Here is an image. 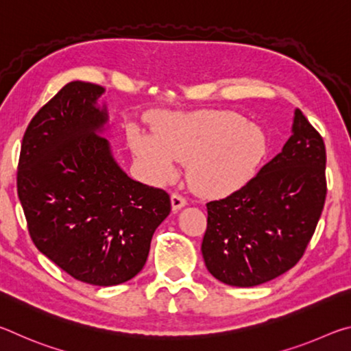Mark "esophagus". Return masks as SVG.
Returning a JSON list of instances; mask_svg holds the SVG:
<instances>
[{"mask_svg":"<svg viewBox=\"0 0 351 351\" xmlns=\"http://www.w3.org/2000/svg\"><path fill=\"white\" fill-rule=\"evenodd\" d=\"M170 199H171V209H173V212L182 209V207L187 204L186 198H184L182 195H180V193H173V195H171V197H170Z\"/></svg>","mask_w":351,"mask_h":351,"instance_id":"esophagus-1","label":"esophagus"}]
</instances>
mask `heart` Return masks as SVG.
<instances>
[{"instance_id": "obj_1", "label": "heart", "mask_w": 351, "mask_h": 351, "mask_svg": "<svg viewBox=\"0 0 351 351\" xmlns=\"http://www.w3.org/2000/svg\"><path fill=\"white\" fill-rule=\"evenodd\" d=\"M130 145L154 180L167 182L178 162H187V180L207 198L226 197L251 180L266 150L254 123L224 110L164 114L154 122V138L133 130Z\"/></svg>"}]
</instances>
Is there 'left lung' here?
<instances>
[{"label": "left lung", "instance_id": "left-lung-1", "mask_svg": "<svg viewBox=\"0 0 351 351\" xmlns=\"http://www.w3.org/2000/svg\"><path fill=\"white\" fill-rule=\"evenodd\" d=\"M322 136L300 110L282 152L229 197L207 203L206 268L230 287H257L289 271L316 230L326 195Z\"/></svg>", "mask_w": 351, "mask_h": 351}]
</instances>
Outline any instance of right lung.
I'll return each mask as SVG.
<instances>
[{"instance_id":"right-lung-1","label":"right lung","mask_w":351,"mask_h":351,"mask_svg":"<svg viewBox=\"0 0 351 351\" xmlns=\"http://www.w3.org/2000/svg\"><path fill=\"white\" fill-rule=\"evenodd\" d=\"M105 88L69 82L23 136L16 187L41 254L75 280L112 287L144 268L154 230L170 213L162 189L119 167L100 133Z\"/></svg>"}]
</instances>
